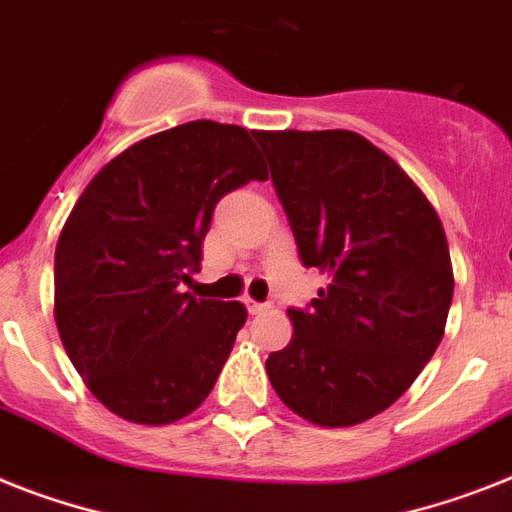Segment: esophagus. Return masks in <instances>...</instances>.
<instances>
[{
    "label": "esophagus",
    "instance_id": "esophagus-1",
    "mask_svg": "<svg viewBox=\"0 0 512 512\" xmlns=\"http://www.w3.org/2000/svg\"><path fill=\"white\" fill-rule=\"evenodd\" d=\"M246 306H248V311H251V314H261V311H266V303H259V301H251V298H246Z\"/></svg>",
    "mask_w": 512,
    "mask_h": 512
}]
</instances>
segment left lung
Masks as SVG:
<instances>
[{
  "instance_id": "8db88e82",
  "label": "left lung",
  "mask_w": 512,
  "mask_h": 512,
  "mask_svg": "<svg viewBox=\"0 0 512 512\" xmlns=\"http://www.w3.org/2000/svg\"><path fill=\"white\" fill-rule=\"evenodd\" d=\"M306 266L327 274L293 337L266 358L282 403L316 426L387 411L442 342L453 264L429 198L353 130H259Z\"/></svg>"
}]
</instances>
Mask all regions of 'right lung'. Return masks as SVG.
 <instances>
[{
	"label": "right lung",
	"mask_w": 512,
	"mask_h": 512,
	"mask_svg": "<svg viewBox=\"0 0 512 512\" xmlns=\"http://www.w3.org/2000/svg\"><path fill=\"white\" fill-rule=\"evenodd\" d=\"M253 130L196 120L104 164L54 251V319L94 398L125 421L162 426L209 398L246 306L183 293L211 211L266 180Z\"/></svg>",
	"instance_id": "right-lung-1"
}]
</instances>
